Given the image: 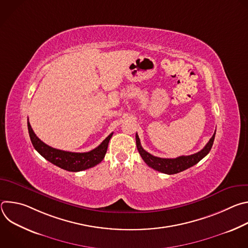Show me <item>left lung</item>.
<instances>
[{"instance_id":"8db88e82","label":"left lung","mask_w":248,"mask_h":248,"mask_svg":"<svg viewBox=\"0 0 248 248\" xmlns=\"http://www.w3.org/2000/svg\"><path fill=\"white\" fill-rule=\"evenodd\" d=\"M215 134H216V130L209 140V142L205 145V147L192 155L189 156H180L178 158L174 159H167V158H159L156 156L151 155L150 153L146 152L142 146L140 144V139L136 133L135 135V139H136V146H137V150L141 156V158L143 159V161L152 169L167 173V174H173V173H178L181 172L192 166H194L195 164H197L200 160H202L211 150L212 146H213L214 143V139H215Z\"/></svg>"}]
</instances>
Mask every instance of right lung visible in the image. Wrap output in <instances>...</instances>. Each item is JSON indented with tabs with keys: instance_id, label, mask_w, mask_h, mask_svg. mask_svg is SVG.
Listing matches in <instances>:
<instances>
[{
	"instance_id": "add662e5",
	"label": "right lung",
	"mask_w": 248,
	"mask_h": 248,
	"mask_svg": "<svg viewBox=\"0 0 248 248\" xmlns=\"http://www.w3.org/2000/svg\"><path fill=\"white\" fill-rule=\"evenodd\" d=\"M27 126L30 140L37 152L52 164L68 171L84 170L101 163L107 152L109 141L113 136V133H111L98 147L89 152L76 153L59 150L45 144L34 133L29 122H27Z\"/></svg>"
}]
</instances>
